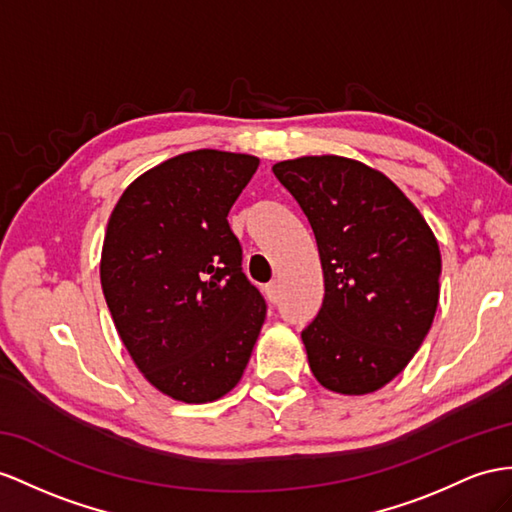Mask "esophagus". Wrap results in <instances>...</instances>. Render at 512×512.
<instances>
[{
  "label": "esophagus",
  "mask_w": 512,
  "mask_h": 512,
  "mask_svg": "<svg viewBox=\"0 0 512 512\" xmlns=\"http://www.w3.org/2000/svg\"><path fill=\"white\" fill-rule=\"evenodd\" d=\"M266 296H268L270 303H277V300H279V281H270L266 285Z\"/></svg>",
  "instance_id": "1"
}]
</instances>
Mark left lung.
Wrapping results in <instances>:
<instances>
[{
	"mask_svg": "<svg viewBox=\"0 0 512 512\" xmlns=\"http://www.w3.org/2000/svg\"><path fill=\"white\" fill-rule=\"evenodd\" d=\"M272 173L309 218L320 251L322 309L300 333L313 376L346 396L385 387L435 318V233L396 183L350 157H296Z\"/></svg>",
	"mask_w": 512,
	"mask_h": 512,
	"instance_id": "obj_1",
	"label": "left lung"
}]
</instances>
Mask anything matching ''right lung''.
<instances>
[{
  "instance_id": "right-lung-1",
  "label": "right lung",
  "mask_w": 512,
  "mask_h": 512,
  "mask_svg": "<svg viewBox=\"0 0 512 512\" xmlns=\"http://www.w3.org/2000/svg\"><path fill=\"white\" fill-rule=\"evenodd\" d=\"M257 166L246 153H181L131 181L108 220L101 287L114 326L144 378L175 400L229 393L266 320L227 220Z\"/></svg>"
}]
</instances>
